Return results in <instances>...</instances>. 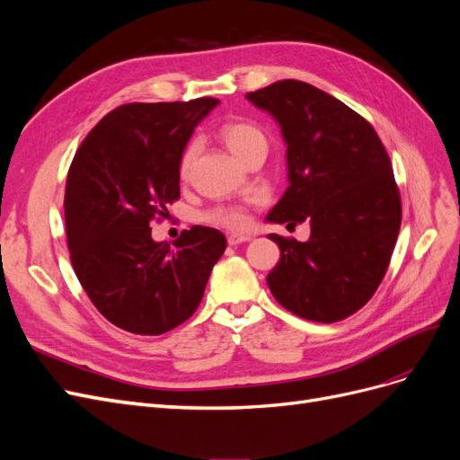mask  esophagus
I'll return each instance as SVG.
<instances>
[{
  "label": "esophagus",
  "mask_w": 460,
  "mask_h": 460,
  "mask_svg": "<svg viewBox=\"0 0 460 460\" xmlns=\"http://www.w3.org/2000/svg\"><path fill=\"white\" fill-rule=\"evenodd\" d=\"M249 240H252V235H249V234H230L228 235L230 245H240V243H245Z\"/></svg>",
  "instance_id": "1"
}]
</instances>
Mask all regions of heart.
Wrapping results in <instances>:
<instances>
[{
    "instance_id": "1",
    "label": "heart",
    "mask_w": 460,
    "mask_h": 460,
    "mask_svg": "<svg viewBox=\"0 0 460 460\" xmlns=\"http://www.w3.org/2000/svg\"><path fill=\"white\" fill-rule=\"evenodd\" d=\"M220 137H222V142L226 144V147L240 161L253 149L267 147V136H264V132L252 122H228L220 128ZM198 149H199V142L191 140L184 147L182 155H180L178 174L182 180L190 176L191 164H193V161H196V155H198ZM205 218L208 222H213V225L225 226L230 230H240V228L247 226V215L238 207H218V208H215V211L207 213Z\"/></svg>"
}]
</instances>
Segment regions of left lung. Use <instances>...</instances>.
<instances>
[{
	"instance_id": "1",
	"label": "left lung",
	"mask_w": 460,
	"mask_h": 460,
	"mask_svg": "<svg viewBox=\"0 0 460 460\" xmlns=\"http://www.w3.org/2000/svg\"><path fill=\"white\" fill-rule=\"evenodd\" d=\"M284 136L288 180L267 220L297 226V242L269 234L280 262L267 276L276 301L313 323H338L378 289L401 228V198L382 140L358 113L301 80L249 92Z\"/></svg>"
}]
</instances>
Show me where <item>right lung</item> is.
<instances>
[{
  "mask_svg": "<svg viewBox=\"0 0 460 460\" xmlns=\"http://www.w3.org/2000/svg\"><path fill=\"white\" fill-rule=\"evenodd\" d=\"M218 100L127 103L78 147L66 176L65 222L82 288L109 323L159 336L196 313L225 234L193 226L153 242L149 222L180 198V155Z\"/></svg>",
  "mask_w": 460,
  "mask_h": 460,
  "instance_id": "1",
  "label": "right lung"
}]
</instances>
